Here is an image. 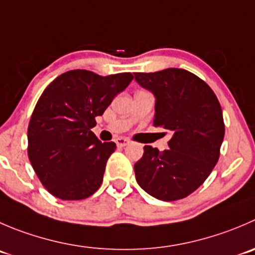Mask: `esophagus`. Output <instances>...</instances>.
<instances>
[{
  "label": "esophagus",
  "mask_w": 255,
  "mask_h": 255,
  "mask_svg": "<svg viewBox=\"0 0 255 255\" xmlns=\"http://www.w3.org/2000/svg\"><path fill=\"white\" fill-rule=\"evenodd\" d=\"M128 143H129V139H127V138H117V139H116V144H117V147H126V145L128 144Z\"/></svg>",
  "instance_id": "1"
}]
</instances>
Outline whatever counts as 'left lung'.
Segmentation results:
<instances>
[{"instance_id":"obj_1","label":"left lung","mask_w":255,"mask_h":255,"mask_svg":"<svg viewBox=\"0 0 255 255\" xmlns=\"http://www.w3.org/2000/svg\"><path fill=\"white\" fill-rule=\"evenodd\" d=\"M138 85L155 98L153 126L169 130V149L144 145L134 164L138 184L164 202L185 198L201 187L219 158L223 113L208 85L182 68L134 73Z\"/></svg>"}]
</instances>
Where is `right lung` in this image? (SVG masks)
I'll use <instances>...</instances> for the list:
<instances>
[{
  "label": "right lung",
  "mask_w": 255,
  "mask_h": 255,
  "mask_svg": "<svg viewBox=\"0 0 255 255\" xmlns=\"http://www.w3.org/2000/svg\"><path fill=\"white\" fill-rule=\"evenodd\" d=\"M130 73L106 76L73 70L58 76L39 97L28 125V158L43 187L63 201H80L101 187L115 142L91 130Z\"/></svg>",
  "instance_id": "right-lung-1"
}]
</instances>
